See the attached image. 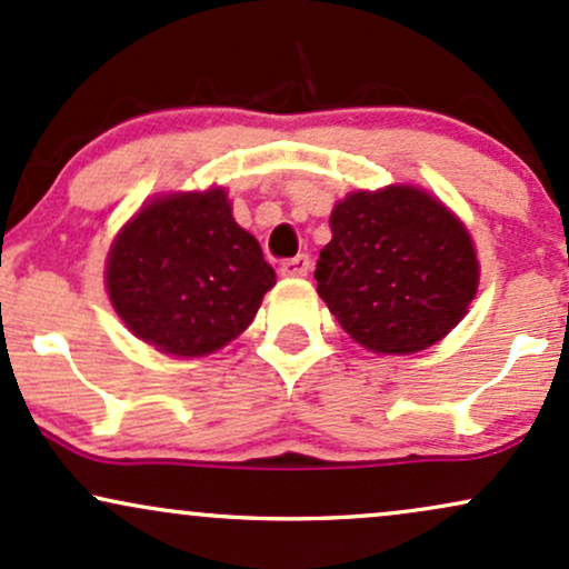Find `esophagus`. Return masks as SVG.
I'll list each match as a JSON object with an SVG mask.
<instances>
[{"mask_svg": "<svg viewBox=\"0 0 569 569\" xmlns=\"http://www.w3.org/2000/svg\"><path fill=\"white\" fill-rule=\"evenodd\" d=\"M310 267H312L310 257L299 254V257H293V259H286V262L280 264V276L302 278V276H307V272H310Z\"/></svg>", "mask_w": 569, "mask_h": 569, "instance_id": "esophagus-1", "label": "esophagus"}]
</instances>
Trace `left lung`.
<instances>
[{"label": "left lung", "mask_w": 569, "mask_h": 569, "mask_svg": "<svg viewBox=\"0 0 569 569\" xmlns=\"http://www.w3.org/2000/svg\"><path fill=\"white\" fill-rule=\"evenodd\" d=\"M315 280L358 345L410 355L440 341L469 312L480 262L469 230L440 198L389 184L333 207Z\"/></svg>", "instance_id": "1"}]
</instances>
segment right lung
Returning a JSON list of instances; mask_svg holds the SVG:
<instances>
[{
  "mask_svg": "<svg viewBox=\"0 0 569 569\" xmlns=\"http://www.w3.org/2000/svg\"><path fill=\"white\" fill-rule=\"evenodd\" d=\"M106 286L129 331L159 352L201 358L249 328L276 286L222 188L142 207L108 251Z\"/></svg>",
  "mask_w": 569,
  "mask_h": 569,
  "instance_id": "right-lung-1",
  "label": "right lung"
}]
</instances>
